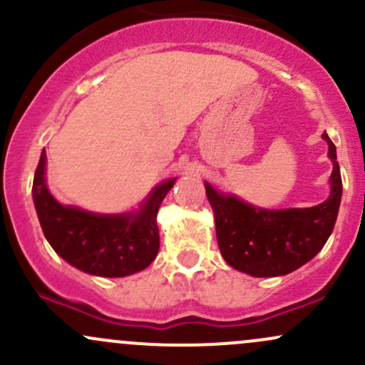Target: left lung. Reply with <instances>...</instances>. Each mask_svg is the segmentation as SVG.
<instances>
[{
  "instance_id": "1",
  "label": "left lung",
  "mask_w": 365,
  "mask_h": 365,
  "mask_svg": "<svg viewBox=\"0 0 365 365\" xmlns=\"http://www.w3.org/2000/svg\"><path fill=\"white\" fill-rule=\"evenodd\" d=\"M322 138L329 145L332 173L329 199L319 206L262 210L204 183L215 213L220 253L235 270L253 277L286 275L310 262L327 242L338 216L343 183L334 143L327 133Z\"/></svg>"
}]
</instances>
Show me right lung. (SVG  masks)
I'll use <instances>...</instances> for the list:
<instances>
[{
    "instance_id": "add662e5",
    "label": "right lung",
    "mask_w": 365,
    "mask_h": 365,
    "mask_svg": "<svg viewBox=\"0 0 365 365\" xmlns=\"http://www.w3.org/2000/svg\"><path fill=\"white\" fill-rule=\"evenodd\" d=\"M46 152H41L33 182V199L46 241L55 253L79 270L100 277H124L143 270L159 251L158 211L175 185L159 183L142 210L124 215H95L62 206L45 182Z\"/></svg>"
}]
</instances>
